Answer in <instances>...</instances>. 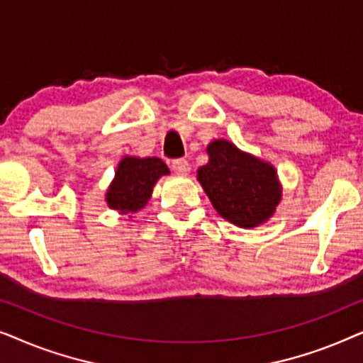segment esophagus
<instances>
[{"instance_id":"esophagus-1","label":"esophagus","mask_w":363,"mask_h":363,"mask_svg":"<svg viewBox=\"0 0 363 363\" xmlns=\"http://www.w3.org/2000/svg\"><path fill=\"white\" fill-rule=\"evenodd\" d=\"M172 168L173 172L178 173V175H186V173H190L191 165L190 162L185 160V158H178V160L172 162Z\"/></svg>"}]
</instances>
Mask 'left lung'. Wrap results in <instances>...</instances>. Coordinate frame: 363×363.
<instances>
[{"instance_id":"1","label":"left lung","mask_w":363,"mask_h":363,"mask_svg":"<svg viewBox=\"0 0 363 363\" xmlns=\"http://www.w3.org/2000/svg\"><path fill=\"white\" fill-rule=\"evenodd\" d=\"M206 153L196 178L218 215L240 228H256L274 215L282 185L269 162L225 138L208 143Z\"/></svg>"}]
</instances>
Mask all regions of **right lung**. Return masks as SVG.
Instances as JSON below:
<instances>
[{"mask_svg": "<svg viewBox=\"0 0 363 363\" xmlns=\"http://www.w3.org/2000/svg\"><path fill=\"white\" fill-rule=\"evenodd\" d=\"M163 175H170V170L160 158L125 155L118 162L116 177L107 188V206L133 218L150 200L153 186Z\"/></svg>", "mask_w": 363, "mask_h": 363, "instance_id": "add662e5", "label": "right lung"}]
</instances>
